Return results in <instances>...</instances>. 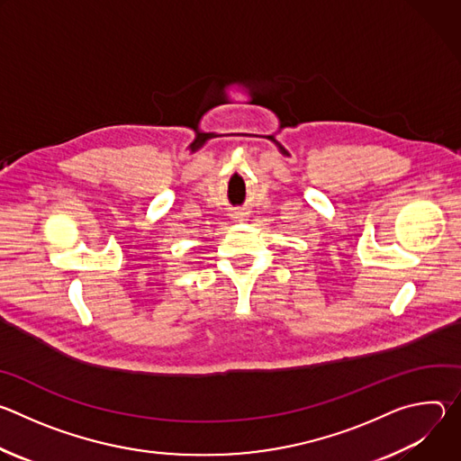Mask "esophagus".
<instances>
[{"label":"esophagus","instance_id":"esophagus-1","mask_svg":"<svg viewBox=\"0 0 461 461\" xmlns=\"http://www.w3.org/2000/svg\"><path fill=\"white\" fill-rule=\"evenodd\" d=\"M235 219H237V221H240V222H242V221H246V219H248V213H244V212H240V213H237V217H235Z\"/></svg>","mask_w":461,"mask_h":461}]
</instances>
